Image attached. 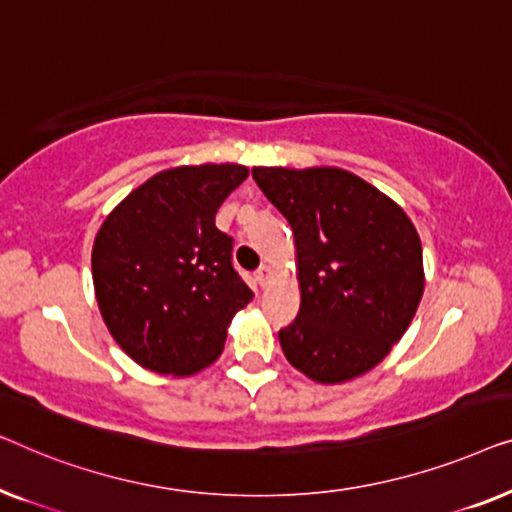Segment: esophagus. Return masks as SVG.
Returning <instances> with one entry per match:
<instances>
[{
  "mask_svg": "<svg viewBox=\"0 0 512 512\" xmlns=\"http://www.w3.org/2000/svg\"><path fill=\"white\" fill-rule=\"evenodd\" d=\"M273 276H276V273H273L271 266H266V264H264L262 269H259V271L255 273V280H257V283L262 285V287H266V285H269L271 280H273Z\"/></svg>",
  "mask_w": 512,
  "mask_h": 512,
  "instance_id": "1",
  "label": "esophagus"
}]
</instances>
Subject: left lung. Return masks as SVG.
I'll list each match as a JSON object with an SVG mask.
<instances>
[{
  "instance_id": "obj_1",
  "label": "left lung",
  "mask_w": 512,
  "mask_h": 512,
  "mask_svg": "<svg viewBox=\"0 0 512 512\" xmlns=\"http://www.w3.org/2000/svg\"><path fill=\"white\" fill-rule=\"evenodd\" d=\"M294 234L299 315L280 329L287 362L320 385L390 355L424 292L420 234L397 201L338 167H253Z\"/></svg>"
}]
</instances>
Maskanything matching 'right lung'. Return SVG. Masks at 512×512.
<instances>
[{
  "mask_svg": "<svg viewBox=\"0 0 512 512\" xmlns=\"http://www.w3.org/2000/svg\"><path fill=\"white\" fill-rule=\"evenodd\" d=\"M248 178L243 164L164 169L120 201L92 246L104 325L136 364L192 376L225 348L253 292L232 266V239L215 213Z\"/></svg>",
  "mask_w": 512,
  "mask_h": 512,
  "instance_id": "add662e5",
  "label": "right lung"
}]
</instances>
